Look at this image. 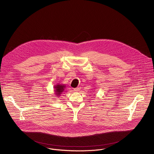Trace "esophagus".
<instances>
[{"instance_id":"obj_1","label":"esophagus","mask_w":154,"mask_h":154,"mask_svg":"<svg viewBox=\"0 0 154 154\" xmlns=\"http://www.w3.org/2000/svg\"><path fill=\"white\" fill-rule=\"evenodd\" d=\"M80 87H77V88H75L74 89V91H79V90H80Z\"/></svg>"}]
</instances>
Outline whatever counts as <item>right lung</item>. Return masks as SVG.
I'll use <instances>...</instances> for the list:
<instances>
[{
    "instance_id": "right-lung-1",
    "label": "right lung",
    "mask_w": 154,
    "mask_h": 154,
    "mask_svg": "<svg viewBox=\"0 0 154 154\" xmlns=\"http://www.w3.org/2000/svg\"><path fill=\"white\" fill-rule=\"evenodd\" d=\"M65 88V85H61V84H59V85H56L54 86V92H55V94L57 95V97H59V95H60V94L64 91V89Z\"/></svg>"
}]
</instances>
